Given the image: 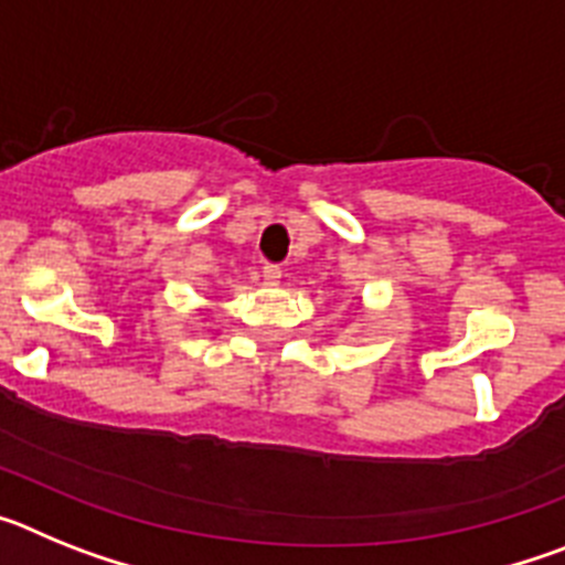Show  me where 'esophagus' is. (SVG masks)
I'll return each instance as SVG.
<instances>
[{
	"mask_svg": "<svg viewBox=\"0 0 565 565\" xmlns=\"http://www.w3.org/2000/svg\"><path fill=\"white\" fill-rule=\"evenodd\" d=\"M279 277H282V271H279V266H263V279H266L268 286H279Z\"/></svg>",
	"mask_w": 565,
	"mask_h": 565,
	"instance_id": "34e87169",
	"label": "esophagus"
}]
</instances>
